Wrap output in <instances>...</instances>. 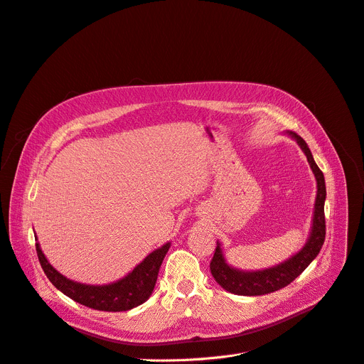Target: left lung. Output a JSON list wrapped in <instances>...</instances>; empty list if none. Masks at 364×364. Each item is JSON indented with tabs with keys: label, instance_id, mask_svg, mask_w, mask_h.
<instances>
[{
	"label": "left lung",
	"instance_id": "8db88e82",
	"mask_svg": "<svg viewBox=\"0 0 364 364\" xmlns=\"http://www.w3.org/2000/svg\"><path fill=\"white\" fill-rule=\"evenodd\" d=\"M287 135L291 136L299 147L305 153L308 164L317 181V196H315L312 225L305 245L300 248L296 255L289 257L275 266L266 267L259 271H242L230 266L223 255V248L217 241L214 257L211 260L210 269L221 289L229 293L240 296H262L277 291L282 287L289 286L300 274H302L309 263L318 256V252L324 244L326 238V221H324V200H326V181L321 169L315 164L312 153L302 136L287 131Z\"/></svg>",
	"mask_w": 364,
	"mask_h": 364
}]
</instances>
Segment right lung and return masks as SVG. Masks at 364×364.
Returning a JSON list of instances; mask_svg holds the SVG:
<instances>
[{
    "instance_id": "1",
    "label": "right lung",
    "mask_w": 364,
    "mask_h": 364,
    "mask_svg": "<svg viewBox=\"0 0 364 364\" xmlns=\"http://www.w3.org/2000/svg\"><path fill=\"white\" fill-rule=\"evenodd\" d=\"M169 247L171 242H166L162 247L151 251L143 262L138 263L123 278L109 284L92 286V284L73 281L58 272L49 263V260L46 259L44 252L40 248V244H36L37 256L43 271L59 291L87 308L108 312L129 311L146 302L154 290L157 274H159L161 264Z\"/></svg>"
}]
</instances>
